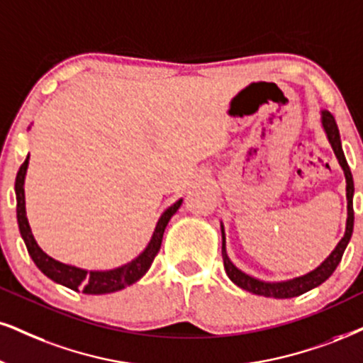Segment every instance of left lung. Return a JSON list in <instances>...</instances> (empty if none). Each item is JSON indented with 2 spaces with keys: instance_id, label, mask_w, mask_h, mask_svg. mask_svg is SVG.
I'll use <instances>...</instances> for the list:
<instances>
[{
  "instance_id": "1",
  "label": "left lung",
  "mask_w": 363,
  "mask_h": 363,
  "mask_svg": "<svg viewBox=\"0 0 363 363\" xmlns=\"http://www.w3.org/2000/svg\"><path fill=\"white\" fill-rule=\"evenodd\" d=\"M321 124H323L326 136H328L330 145H332L335 155H337L340 167L343 168V173H345L347 178V202H348V217H347V229L345 235L342 237L337 247L328 257L325 259L323 262L316 267L315 271L308 272V274L296 277V279L291 281H283V283H264V281H259L256 277L245 274L240 269H237L234 264L230 262L229 256L225 252V234H223V225H222V257H223V267H225L227 276L230 277V281L234 284L239 286L245 291L252 294H259V296L266 298H294L299 296V294L306 293L321 283H325L330 276L333 274V271L337 269V266L342 261L343 252H345L348 240H350L352 232H353V177L350 172V167H348L345 155H343L342 150V141H340V131L337 123H335V118L328 111H321Z\"/></svg>"
}]
</instances>
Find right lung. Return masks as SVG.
Returning <instances> with one entry per match:
<instances>
[{"label": "right lung", "mask_w": 363, "mask_h": 363, "mask_svg": "<svg viewBox=\"0 0 363 363\" xmlns=\"http://www.w3.org/2000/svg\"><path fill=\"white\" fill-rule=\"evenodd\" d=\"M26 168H28V156L23 161L20 169L16 173L15 180V194H16V218H18V227H20V234L23 237L26 249H28L30 257L33 259V262L37 264V267L43 272L45 276L50 277L55 283L67 286V288L74 291H82L86 294H107L119 291L126 286L136 283L138 279H141L146 274V271L150 269L151 264H153L156 254L161 247V240H163L164 229H167L169 218L174 216L178 208H180L182 200H178L177 203H173L172 207L167 208L163 212V216L160 217L158 223H156V229L153 232L147 247L138 256L134 261L124 264V266L118 267V269L111 271H86L80 269V267L69 266V264L58 262L55 259L43 252L38 247V244L35 242L33 234H31L28 218H26L25 212V174Z\"/></svg>", "instance_id": "right-lung-1"}]
</instances>
